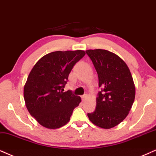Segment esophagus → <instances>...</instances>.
<instances>
[{"instance_id": "esophagus-1", "label": "esophagus", "mask_w": 156, "mask_h": 156, "mask_svg": "<svg viewBox=\"0 0 156 156\" xmlns=\"http://www.w3.org/2000/svg\"><path fill=\"white\" fill-rule=\"evenodd\" d=\"M86 95H83L81 97V100H82V102H84L85 101V100H86Z\"/></svg>"}]
</instances>
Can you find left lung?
<instances>
[{
    "label": "left lung",
    "mask_w": 156,
    "mask_h": 156,
    "mask_svg": "<svg viewBox=\"0 0 156 156\" xmlns=\"http://www.w3.org/2000/svg\"><path fill=\"white\" fill-rule=\"evenodd\" d=\"M86 54L97 72L98 86L96 107L88 113L90 121L98 127L110 129L119 125L130 111L135 96L133 77L125 62L105 50H88Z\"/></svg>",
    "instance_id": "8db88e82"
}]
</instances>
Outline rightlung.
Returning <instances> with one entry per match:
<instances>
[{"label":"right lung","instance_id":"add662e5","mask_svg":"<svg viewBox=\"0 0 156 156\" xmlns=\"http://www.w3.org/2000/svg\"><path fill=\"white\" fill-rule=\"evenodd\" d=\"M85 54L83 50L50 52L31 70L23 88L24 101L31 115L43 127L57 129L66 125L81 101L63 88L73 66Z\"/></svg>","mask_w":156,"mask_h":156}]
</instances>
